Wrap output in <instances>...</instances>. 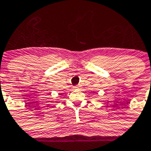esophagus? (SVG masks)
I'll return each instance as SVG.
<instances>
[{
    "label": "esophagus",
    "mask_w": 151,
    "mask_h": 151,
    "mask_svg": "<svg viewBox=\"0 0 151 151\" xmlns=\"http://www.w3.org/2000/svg\"><path fill=\"white\" fill-rule=\"evenodd\" d=\"M80 88L79 86H74V88Z\"/></svg>",
    "instance_id": "esophagus-1"
}]
</instances>
